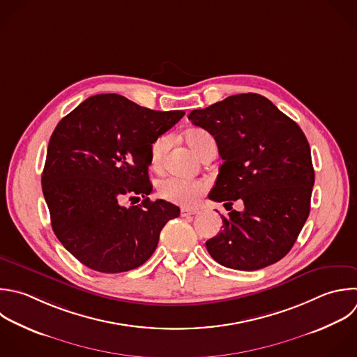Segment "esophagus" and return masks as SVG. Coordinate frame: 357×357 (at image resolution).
Segmentation results:
<instances>
[{
	"label": "esophagus",
	"instance_id": "obj_1",
	"mask_svg": "<svg viewBox=\"0 0 357 357\" xmlns=\"http://www.w3.org/2000/svg\"><path fill=\"white\" fill-rule=\"evenodd\" d=\"M197 213H198V211H197V209H187V208L181 209V216H184V218L194 216V215H197Z\"/></svg>",
	"mask_w": 357,
	"mask_h": 357
}]
</instances>
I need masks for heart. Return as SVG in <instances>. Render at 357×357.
Wrapping results in <instances>:
<instances>
[{"label": "heart", "mask_w": 357, "mask_h": 357, "mask_svg": "<svg viewBox=\"0 0 357 357\" xmlns=\"http://www.w3.org/2000/svg\"><path fill=\"white\" fill-rule=\"evenodd\" d=\"M188 145L201 156L205 149L215 144L211 134L204 130H192L185 135ZM172 144V137L163 134L156 138L151 145V163L155 169H160L165 165L167 151ZM208 190V183L205 180L184 178L177 176H169L158 183V194L165 201H169L181 206L194 205L199 197Z\"/></svg>", "instance_id": "b5f03b06"}]
</instances>
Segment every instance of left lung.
Listing matches in <instances>:
<instances>
[{"label":"left lung","instance_id":"1","mask_svg":"<svg viewBox=\"0 0 357 357\" xmlns=\"http://www.w3.org/2000/svg\"><path fill=\"white\" fill-rule=\"evenodd\" d=\"M188 120L216 141L223 165L209 198L244 211L220 216L223 230L206 250L223 266L255 271L282 259L308 213L314 169L301 128L257 93L226 98L192 110Z\"/></svg>","mask_w":357,"mask_h":357}]
</instances>
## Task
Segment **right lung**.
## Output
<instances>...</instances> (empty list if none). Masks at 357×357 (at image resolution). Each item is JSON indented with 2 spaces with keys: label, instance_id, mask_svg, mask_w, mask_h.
<instances>
[{
  "label": "right lung",
  "instance_id": "obj_1",
  "mask_svg": "<svg viewBox=\"0 0 357 357\" xmlns=\"http://www.w3.org/2000/svg\"><path fill=\"white\" fill-rule=\"evenodd\" d=\"M184 114L107 93L88 98L57 124L42 187L53 230L79 262L119 273L151 258L163 226L180 215L176 205L146 197L151 145ZM139 195V206L122 205L124 197Z\"/></svg>",
  "mask_w": 357,
  "mask_h": 357
}]
</instances>
